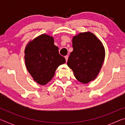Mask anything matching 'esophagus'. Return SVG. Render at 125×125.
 I'll list each match as a JSON object with an SVG mask.
<instances>
[{"mask_svg": "<svg viewBox=\"0 0 125 125\" xmlns=\"http://www.w3.org/2000/svg\"><path fill=\"white\" fill-rule=\"evenodd\" d=\"M65 60H66V62H67L68 59V56H65Z\"/></svg>", "mask_w": 125, "mask_h": 125, "instance_id": "1", "label": "esophagus"}]
</instances>
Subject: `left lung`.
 <instances>
[{"instance_id": "8db88e82", "label": "left lung", "mask_w": 125, "mask_h": 125, "mask_svg": "<svg viewBox=\"0 0 125 125\" xmlns=\"http://www.w3.org/2000/svg\"><path fill=\"white\" fill-rule=\"evenodd\" d=\"M72 46L73 51L67 65L73 71L76 79L83 84L95 79L105 56L102 42L94 33L87 31L74 36Z\"/></svg>"}]
</instances>
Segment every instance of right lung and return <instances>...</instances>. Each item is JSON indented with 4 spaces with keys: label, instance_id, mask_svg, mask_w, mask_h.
Returning <instances> with one entry per match:
<instances>
[{
    "label": "right lung",
    "instance_id": "right-lung-1",
    "mask_svg": "<svg viewBox=\"0 0 125 125\" xmlns=\"http://www.w3.org/2000/svg\"><path fill=\"white\" fill-rule=\"evenodd\" d=\"M25 62L33 79L45 85L52 79L59 65L65 59L59 54L58 47L54 45L53 37L42 34L30 41L25 49Z\"/></svg>",
    "mask_w": 125,
    "mask_h": 125
}]
</instances>
